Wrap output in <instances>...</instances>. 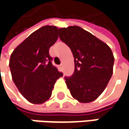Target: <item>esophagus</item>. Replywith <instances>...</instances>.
Returning a JSON list of instances; mask_svg holds the SVG:
<instances>
[{
  "label": "esophagus",
  "instance_id": "esophagus-1",
  "mask_svg": "<svg viewBox=\"0 0 129 129\" xmlns=\"http://www.w3.org/2000/svg\"><path fill=\"white\" fill-rule=\"evenodd\" d=\"M59 68L60 70H62V69H63V64H61L60 65H59Z\"/></svg>",
  "mask_w": 129,
  "mask_h": 129
}]
</instances>
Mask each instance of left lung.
Segmentation results:
<instances>
[{
    "label": "left lung",
    "mask_w": 129,
    "mask_h": 129,
    "mask_svg": "<svg viewBox=\"0 0 129 129\" xmlns=\"http://www.w3.org/2000/svg\"><path fill=\"white\" fill-rule=\"evenodd\" d=\"M59 32L74 57V73L64 77L67 87L78 101L92 102L104 92L112 77V51L105 42L79 26L61 28Z\"/></svg>",
    "instance_id": "8db88e82"
}]
</instances>
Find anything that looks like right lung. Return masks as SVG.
Masks as SVG:
<instances>
[{
    "mask_svg": "<svg viewBox=\"0 0 129 129\" xmlns=\"http://www.w3.org/2000/svg\"><path fill=\"white\" fill-rule=\"evenodd\" d=\"M58 28L45 25L29 35L12 52L9 68L12 80L27 101L40 104L48 101L56 80L63 76L52 64L49 48L58 39Z\"/></svg>",
    "mask_w": 129,
    "mask_h": 129,
    "instance_id": "right-lung-1",
    "label": "right lung"
}]
</instances>
